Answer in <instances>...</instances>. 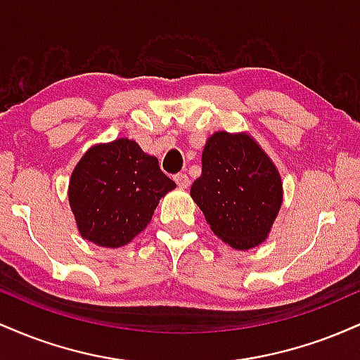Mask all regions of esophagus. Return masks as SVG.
Segmentation results:
<instances>
[{
	"instance_id": "34e87169",
	"label": "esophagus",
	"mask_w": 360,
	"mask_h": 360,
	"mask_svg": "<svg viewBox=\"0 0 360 360\" xmlns=\"http://www.w3.org/2000/svg\"><path fill=\"white\" fill-rule=\"evenodd\" d=\"M174 181L179 188H188L189 186V177L186 172H177V174H174Z\"/></svg>"
}]
</instances>
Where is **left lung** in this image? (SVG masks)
Listing matches in <instances>:
<instances>
[{
  "label": "left lung",
  "mask_w": 360,
  "mask_h": 360,
  "mask_svg": "<svg viewBox=\"0 0 360 360\" xmlns=\"http://www.w3.org/2000/svg\"><path fill=\"white\" fill-rule=\"evenodd\" d=\"M191 196L223 242L247 250L266 240L283 203L278 169L249 135L217 131L206 142Z\"/></svg>",
  "instance_id": "left-lung-1"
}]
</instances>
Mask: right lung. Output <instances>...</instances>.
<instances>
[{"label":"right lung","mask_w":360,"mask_h":360,"mask_svg":"<svg viewBox=\"0 0 360 360\" xmlns=\"http://www.w3.org/2000/svg\"><path fill=\"white\" fill-rule=\"evenodd\" d=\"M176 183L155 157L134 140L91 147L69 183V203L82 238L98 245H125L150 221L157 203Z\"/></svg>","instance_id":"right-lung-1"}]
</instances>
